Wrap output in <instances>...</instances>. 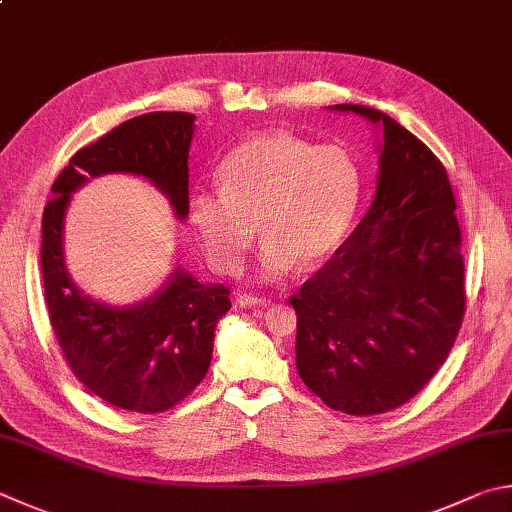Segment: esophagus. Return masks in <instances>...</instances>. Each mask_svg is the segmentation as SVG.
Listing matches in <instances>:
<instances>
[{"instance_id":"1","label":"esophagus","mask_w":512,"mask_h":512,"mask_svg":"<svg viewBox=\"0 0 512 512\" xmlns=\"http://www.w3.org/2000/svg\"><path fill=\"white\" fill-rule=\"evenodd\" d=\"M236 301L240 307H267L272 303L267 296H258V294H240Z\"/></svg>"}]
</instances>
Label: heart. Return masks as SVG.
<instances>
[{
	"instance_id": "obj_1",
	"label": "heart",
	"mask_w": 512,
	"mask_h": 512,
	"mask_svg": "<svg viewBox=\"0 0 512 512\" xmlns=\"http://www.w3.org/2000/svg\"><path fill=\"white\" fill-rule=\"evenodd\" d=\"M218 194L189 202V220L211 265L238 274L256 238L265 240L263 276L314 267L332 256L361 202L359 162L339 144L289 133L245 140L218 167Z\"/></svg>"
}]
</instances>
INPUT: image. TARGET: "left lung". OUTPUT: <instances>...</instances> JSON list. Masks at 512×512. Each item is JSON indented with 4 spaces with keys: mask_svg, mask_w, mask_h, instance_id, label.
<instances>
[{
    "mask_svg": "<svg viewBox=\"0 0 512 512\" xmlns=\"http://www.w3.org/2000/svg\"><path fill=\"white\" fill-rule=\"evenodd\" d=\"M383 131L372 207L289 298L296 368L327 408L372 417L423 390L466 312L457 202L448 171L417 136L370 106L336 104Z\"/></svg>",
    "mask_w": 512,
    "mask_h": 512,
    "instance_id": "1",
    "label": "left lung"
}]
</instances>
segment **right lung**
I'll list each match as a JSON object with an SVG mask.
<instances>
[{
	"mask_svg": "<svg viewBox=\"0 0 512 512\" xmlns=\"http://www.w3.org/2000/svg\"><path fill=\"white\" fill-rule=\"evenodd\" d=\"M194 113L156 111L122 122L82 147L53 182L42 216V278L48 321L71 372L95 397L127 412L158 414L205 379L214 330L229 312V287L198 283L176 269L136 307H109L82 294L64 265L62 227L73 191L102 173H136L189 214V144Z\"/></svg>",
	"mask_w": 512,
	"mask_h": 512,
	"instance_id": "add662e5",
	"label": "right lung"
}]
</instances>
